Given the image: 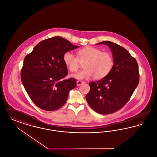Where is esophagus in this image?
<instances>
[{
  "instance_id": "obj_1",
  "label": "esophagus",
  "mask_w": 157,
  "mask_h": 157,
  "mask_svg": "<svg viewBox=\"0 0 157 157\" xmlns=\"http://www.w3.org/2000/svg\"><path fill=\"white\" fill-rule=\"evenodd\" d=\"M84 83H85V82L81 81H78L76 82V85H77V86H80L81 84Z\"/></svg>"
}]
</instances>
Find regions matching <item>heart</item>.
<instances>
[{
	"mask_svg": "<svg viewBox=\"0 0 157 157\" xmlns=\"http://www.w3.org/2000/svg\"><path fill=\"white\" fill-rule=\"evenodd\" d=\"M63 60L67 69L75 72L83 63L84 69L71 75L77 79H88L94 76L101 79L109 74L113 65L112 55L98 48L86 46L78 51L77 57L71 52L64 53Z\"/></svg>",
	"mask_w": 157,
	"mask_h": 157,
	"instance_id": "1",
	"label": "heart"
}]
</instances>
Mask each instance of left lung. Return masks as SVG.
Instances as JSON below:
<instances>
[{
    "mask_svg": "<svg viewBox=\"0 0 157 157\" xmlns=\"http://www.w3.org/2000/svg\"><path fill=\"white\" fill-rule=\"evenodd\" d=\"M108 46L113 65L109 74L97 82L90 83L86 100L90 108L100 114L112 113L127 104L139 83L138 63L124 48L111 41L96 45Z\"/></svg>",
    "mask_w": 157,
    "mask_h": 157,
    "instance_id": "1",
    "label": "left lung"
}]
</instances>
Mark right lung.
<instances>
[{"instance_id": "right-lung-1", "label": "right lung", "mask_w": 157, "mask_h": 157, "mask_svg": "<svg viewBox=\"0 0 157 157\" xmlns=\"http://www.w3.org/2000/svg\"><path fill=\"white\" fill-rule=\"evenodd\" d=\"M78 48L63 37L55 36L38 43L24 59L21 81L31 100L40 109H59L69 92L76 87L74 78L63 80L67 74L63 56Z\"/></svg>"}]
</instances>
